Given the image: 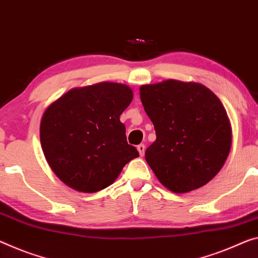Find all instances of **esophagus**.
I'll return each instance as SVG.
<instances>
[{"instance_id": "34e87169", "label": "esophagus", "mask_w": 258, "mask_h": 258, "mask_svg": "<svg viewBox=\"0 0 258 258\" xmlns=\"http://www.w3.org/2000/svg\"><path fill=\"white\" fill-rule=\"evenodd\" d=\"M137 150H138V152H140V154H141L142 157L144 156V152H145V145L144 144L137 145Z\"/></svg>"}]
</instances>
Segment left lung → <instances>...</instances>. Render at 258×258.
I'll return each mask as SVG.
<instances>
[{
    "label": "left lung",
    "mask_w": 258,
    "mask_h": 258,
    "mask_svg": "<svg viewBox=\"0 0 258 258\" xmlns=\"http://www.w3.org/2000/svg\"><path fill=\"white\" fill-rule=\"evenodd\" d=\"M140 96L157 134L145 160L160 183L184 194L211 181L232 146L231 121L220 99L201 83L176 79L142 85Z\"/></svg>",
    "instance_id": "1"
}]
</instances>
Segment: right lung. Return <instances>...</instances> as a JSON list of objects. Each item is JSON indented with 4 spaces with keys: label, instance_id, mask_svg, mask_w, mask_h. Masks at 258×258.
Wrapping results in <instances>:
<instances>
[{
    "label": "right lung",
    "instance_id": "1",
    "mask_svg": "<svg viewBox=\"0 0 258 258\" xmlns=\"http://www.w3.org/2000/svg\"><path fill=\"white\" fill-rule=\"evenodd\" d=\"M133 97L128 85L101 82L71 89L47 107L40 122L41 148L63 183L81 192L100 191L140 156L126 142L120 121Z\"/></svg>",
    "mask_w": 258,
    "mask_h": 258
}]
</instances>
